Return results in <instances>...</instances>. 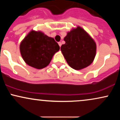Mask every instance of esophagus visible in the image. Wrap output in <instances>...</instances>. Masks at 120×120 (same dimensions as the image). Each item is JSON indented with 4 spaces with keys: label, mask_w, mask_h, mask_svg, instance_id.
Here are the masks:
<instances>
[{
    "label": "esophagus",
    "mask_w": 120,
    "mask_h": 120,
    "mask_svg": "<svg viewBox=\"0 0 120 120\" xmlns=\"http://www.w3.org/2000/svg\"><path fill=\"white\" fill-rule=\"evenodd\" d=\"M58 44H59V46H60V47H61V45H62V44H61V42H59V43H58Z\"/></svg>",
    "instance_id": "1"
}]
</instances>
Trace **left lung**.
<instances>
[{
    "mask_svg": "<svg viewBox=\"0 0 120 120\" xmlns=\"http://www.w3.org/2000/svg\"><path fill=\"white\" fill-rule=\"evenodd\" d=\"M61 47L63 56L69 65L75 70H81L94 61L96 52L94 40L82 27L71 29L64 37Z\"/></svg>",
    "mask_w": 120,
    "mask_h": 120,
    "instance_id": "left-lung-1",
    "label": "left lung"
}]
</instances>
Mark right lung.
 Wrapping results in <instances>:
<instances>
[{"label":"right lung","mask_w":120,"mask_h":120,"mask_svg":"<svg viewBox=\"0 0 120 120\" xmlns=\"http://www.w3.org/2000/svg\"><path fill=\"white\" fill-rule=\"evenodd\" d=\"M60 47L53 38L31 30L20 43L21 55L26 64L38 69L49 65Z\"/></svg>","instance_id":"obj_1"}]
</instances>
